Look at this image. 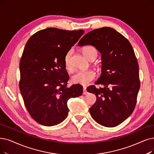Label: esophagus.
Segmentation results:
<instances>
[{"instance_id":"1","label":"esophagus","mask_w":154,"mask_h":154,"mask_svg":"<svg viewBox=\"0 0 154 154\" xmlns=\"http://www.w3.org/2000/svg\"><path fill=\"white\" fill-rule=\"evenodd\" d=\"M83 95H86L87 94V87H83Z\"/></svg>"}]
</instances>
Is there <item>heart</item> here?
<instances>
[{"instance_id":"heart-1","label":"heart","mask_w":154,"mask_h":154,"mask_svg":"<svg viewBox=\"0 0 154 154\" xmlns=\"http://www.w3.org/2000/svg\"><path fill=\"white\" fill-rule=\"evenodd\" d=\"M82 54L83 56L89 60H94L98 55L97 48L91 45L86 46L82 48ZM71 52H68L64 58V64L67 70H71V66L70 64ZM95 72L92 70L87 71H78L72 75L71 81L73 83L82 85H87L95 78Z\"/></svg>"}]
</instances>
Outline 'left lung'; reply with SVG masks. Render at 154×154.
Returning a JSON list of instances; mask_svg holds the SVG:
<instances>
[{
    "instance_id": "left-lung-1",
    "label": "left lung",
    "mask_w": 154,
    "mask_h": 154,
    "mask_svg": "<svg viewBox=\"0 0 154 154\" xmlns=\"http://www.w3.org/2000/svg\"><path fill=\"white\" fill-rule=\"evenodd\" d=\"M78 46L90 45L101 53L102 74L95 83L102 85L87 88L97 97L90 112L97 123L106 127L119 125L134 109L140 87L139 67L133 47L127 38L110 27L92 30Z\"/></svg>"
}]
</instances>
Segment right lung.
Returning <instances> with one entry per match:
<instances>
[{
  "mask_svg": "<svg viewBox=\"0 0 154 154\" xmlns=\"http://www.w3.org/2000/svg\"><path fill=\"white\" fill-rule=\"evenodd\" d=\"M84 30L48 28L28 40L20 64V89L24 105L38 123L52 126L68 116L67 102L82 95L81 85L67 87L69 75L64 58Z\"/></svg>",
  "mask_w": 154,
  "mask_h": 154,
  "instance_id": "obj_1",
  "label": "right lung"
}]
</instances>
